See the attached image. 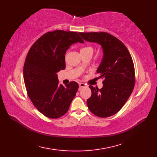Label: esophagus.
I'll list each match as a JSON object with an SVG mask.
<instances>
[{"instance_id": "obj_1", "label": "esophagus", "mask_w": 157, "mask_h": 157, "mask_svg": "<svg viewBox=\"0 0 157 157\" xmlns=\"http://www.w3.org/2000/svg\"><path fill=\"white\" fill-rule=\"evenodd\" d=\"M86 84H84V83H83V82H80V83H79V87L81 88H84V87H86Z\"/></svg>"}]
</instances>
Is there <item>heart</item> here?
Returning <instances> with one entry per match:
<instances>
[{"instance_id":"b5f03b06","label":"heart","mask_w":157,"mask_h":157,"mask_svg":"<svg viewBox=\"0 0 157 157\" xmlns=\"http://www.w3.org/2000/svg\"><path fill=\"white\" fill-rule=\"evenodd\" d=\"M80 52H90V53L93 54L94 52V48L92 46H85L84 48H82L81 50H80Z\"/></svg>"}]
</instances>
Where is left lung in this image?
I'll use <instances>...</instances> for the list:
<instances>
[{"label": "left lung", "instance_id": "obj_1", "mask_svg": "<svg viewBox=\"0 0 157 157\" xmlns=\"http://www.w3.org/2000/svg\"><path fill=\"white\" fill-rule=\"evenodd\" d=\"M86 41L101 45L103 58L97 70L103 78V88L90 85L91 97L87 99L89 110L95 115L106 118L119 111L130 96L136 82L134 65L126 46L106 32L78 33Z\"/></svg>", "mask_w": 157, "mask_h": 157}]
</instances>
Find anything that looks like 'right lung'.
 Here are the masks:
<instances>
[{
	"mask_svg": "<svg viewBox=\"0 0 157 157\" xmlns=\"http://www.w3.org/2000/svg\"><path fill=\"white\" fill-rule=\"evenodd\" d=\"M77 42H84L77 32L49 31L33 44L27 55L23 78L28 96L46 117L64 115L77 94V82L59 84L56 74L65 69L66 50Z\"/></svg>",
	"mask_w": 157,
	"mask_h": 157,
	"instance_id": "obj_1",
	"label": "right lung"
}]
</instances>
